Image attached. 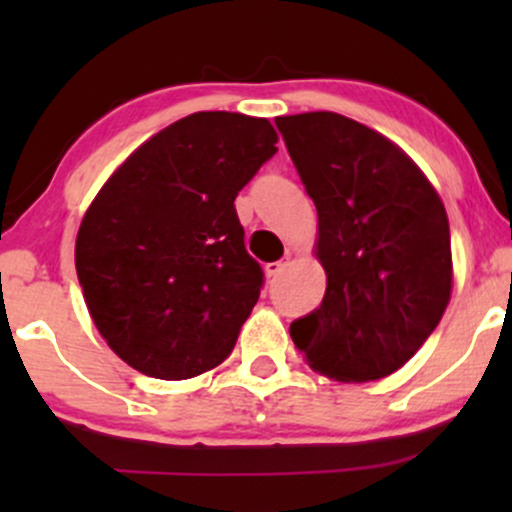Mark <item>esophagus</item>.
<instances>
[{
  "instance_id": "esophagus-1",
  "label": "esophagus",
  "mask_w": 512,
  "mask_h": 512,
  "mask_svg": "<svg viewBox=\"0 0 512 512\" xmlns=\"http://www.w3.org/2000/svg\"><path fill=\"white\" fill-rule=\"evenodd\" d=\"M284 267H286L284 260H276V262L264 264V272H267V276H276V274L284 272Z\"/></svg>"
}]
</instances>
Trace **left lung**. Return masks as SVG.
I'll return each instance as SVG.
<instances>
[{"mask_svg": "<svg viewBox=\"0 0 512 512\" xmlns=\"http://www.w3.org/2000/svg\"><path fill=\"white\" fill-rule=\"evenodd\" d=\"M317 209L320 308L291 322L308 366L342 383L402 368L436 330L452 291L443 202L411 158L337 113L276 117Z\"/></svg>", "mask_w": 512, "mask_h": 512, "instance_id": "1", "label": "left lung"}]
</instances>
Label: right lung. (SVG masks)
<instances>
[{
  "mask_svg": "<svg viewBox=\"0 0 512 512\" xmlns=\"http://www.w3.org/2000/svg\"><path fill=\"white\" fill-rule=\"evenodd\" d=\"M276 139L264 117L187 115L139 146L91 202L76 274L127 366L185 380L233 351L264 284L233 202Z\"/></svg>",
  "mask_w": 512,
  "mask_h": 512,
  "instance_id": "right-lung-1",
  "label": "right lung"
}]
</instances>
